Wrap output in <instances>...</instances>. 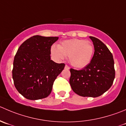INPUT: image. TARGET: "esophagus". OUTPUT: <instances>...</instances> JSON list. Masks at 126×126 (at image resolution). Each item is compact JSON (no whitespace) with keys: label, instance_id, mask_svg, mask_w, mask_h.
Listing matches in <instances>:
<instances>
[{"label":"esophagus","instance_id":"34e87169","mask_svg":"<svg viewBox=\"0 0 126 126\" xmlns=\"http://www.w3.org/2000/svg\"><path fill=\"white\" fill-rule=\"evenodd\" d=\"M65 68H66V69H69V67L68 66V65H66V64L65 65Z\"/></svg>","mask_w":126,"mask_h":126}]
</instances>
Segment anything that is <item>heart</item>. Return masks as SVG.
Returning a JSON list of instances; mask_svg holds the SVG:
<instances>
[{
  "mask_svg": "<svg viewBox=\"0 0 126 126\" xmlns=\"http://www.w3.org/2000/svg\"><path fill=\"white\" fill-rule=\"evenodd\" d=\"M94 52V47L91 42L78 39L66 40L58 47L53 46L51 48V53L55 59L62 60L68 56L71 64L77 68L88 65Z\"/></svg>",
  "mask_w": 126,
  "mask_h": 126,
  "instance_id": "heart-1",
  "label": "heart"
}]
</instances>
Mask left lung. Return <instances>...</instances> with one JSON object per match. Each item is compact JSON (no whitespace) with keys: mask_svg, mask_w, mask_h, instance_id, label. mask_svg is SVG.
I'll return each instance as SVG.
<instances>
[{"mask_svg":"<svg viewBox=\"0 0 126 126\" xmlns=\"http://www.w3.org/2000/svg\"><path fill=\"white\" fill-rule=\"evenodd\" d=\"M94 46L90 63L81 70L71 69L69 84L82 97H97L111 87L115 78L114 60L108 47L98 39L90 36Z\"/></svg>","mask_w":126,"mask_h":126,"instance_id":"obj_1","label":"left lung"}]
</instances>
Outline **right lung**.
I'll return each mask as SVG.
<instances>
[{"mask_svg":"<svg viewBox=\"0 0 126 126\" xmlns=\"http://www.w3.org/2000/svg\"><path fill=\"white\" fill-rule=\"evenodd\" d=\"M58 37L34 36L18 49L13 61L12 76L18 92L31 100L46 98L65 64L50 60L51 46Z\"/></svg>","mask_w":126,"mask_h":126,"instance_id":"obj_1","label":"right lung"}]
</instances>
